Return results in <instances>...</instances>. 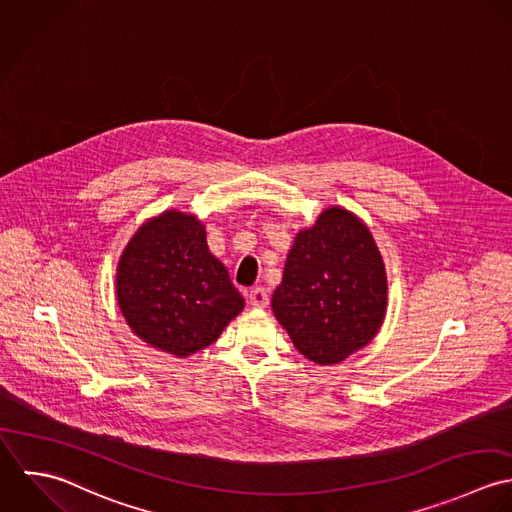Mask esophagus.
<instances>
[{"label": "esophagus", "instance_id": "1", "mask_svg": "<svg viewBox=\"0 0 512 512\" xmlns=\"http://www.w3.org/2000/svg\"><path fill=\"white\" fill-rule=\"evenodd\" d=\"M247 299H249V303H251L253 307L265 308L269 305V295H267V291H265L263 287L251 289V291L247 293Z\"/></svg>", "mask_w": 512, "mask_h": 512}]
</instances>
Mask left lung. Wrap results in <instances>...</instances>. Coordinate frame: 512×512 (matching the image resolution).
Listing matches in <instances>:
<instances>
[{
    "mask_svg": "<svg viewBox=\"0 0 512 512\" xmlns=\"http://www.w3.org/2000/svg\"><path fill=\"white\" fill-rule=\"evenodd\" d=\"M386 271L368 227L330 207L297 235L273 312L295 348L316 364H338L366 346L386 314Z\"/></svg>",
    "mask_w": 512,
    "mask_h": 512,
    "instance_id": "1",
    "label": "left lung"
}]
</instances>
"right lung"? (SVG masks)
Here are the masks:
<instances>
[{
    "label": "right lung",
    "mask_w": 512,
    "mask_h": 512,
    "mask_svg": "<svg viewBox=\"0 0 512 512\" xmlns=\"http://www.w3.org/2000/svg\"><path fill=\"white\" fill-rule=\"evenodd\" d=\"M116 297L130 328L154 348L190 356L217 340L243 308L204 225L180 211L148 221L126 245Z\"/></svg>",
    "instance_id": "obj_1"
}]
</instances>
